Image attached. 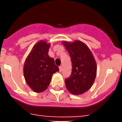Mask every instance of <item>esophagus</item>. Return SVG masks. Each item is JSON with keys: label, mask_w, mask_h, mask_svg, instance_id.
Returning <instances> with one entry per match:
<instances>
[{"label": "esophagus", "mask_w": 122, "mask_h": 122, "mask_svg": "<svg viewBox=\"0 0 122 122\" xmlns=\"http://www.w3.org/2000/svg\"><path fill=\"white\" fill-rule=\"evenodd\" d=\"M62 66H59V71L61 72V71H62Z\"/></svg>", "instance_id": "1"}]
</instances>
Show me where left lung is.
I'll use <instances>...</instances> for the list:
<instances>
[{"label": "left lung", "mask_w": 122, "mask_h": 122, "mask_svg": "<svg viewBox=\"0 0 122 122\" xmlns=\"http://www.w3.org/2000/svg\"><path fill=\"white\" fill-rule=\"evenodd\" d=\"M72 63L70 77L65 80L66 89L73 95H81L93 86L97 76V66L88 46L79 40L62 42Z\"/></svg>", "instance_id": "8db88e82"}]
</instances>
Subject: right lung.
<instances>
[{"label":"right lung","mask_w":122,"mask_h":122,"mask_svg":"<svg viewBox=\"0 0 122 122\" xmlns=\"http://www.w3.org/2000/svg\"><path fill=\"white\" fill-rule=\"evenodd\" d=\"M50 44L41 40L29 53L24 65L25 80L33 92L40 93L46 90L54 73L59 71L53 58L48 55Z\"/></svg>","instance_id":"1"}]
</instances>
